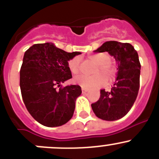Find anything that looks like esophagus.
Instances as JSON below:
<instances>
[{
    "label": "esophagus",
    "mask_w": 159,
    "mask_h": 159,
    "mask_svg": "<svg viewBox=\"0 0 159 159\" xmlns=\"http://www.w3.org/2000/svg\"><path fill=\"white\" fill-rule=\"evenodd\" d=\"M87 91H88V89H87V88H84V87H82V92H83V93H87Z\"/></svg>",
    "instance_id": "34e87169"
}]
</instances>
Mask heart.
<instances>
[{
  "label": "heart",
  "mask_w": 159,
  "mask_h": 159,
  "mask_svg": "<svg viewBox=\"0 0 159 159\" xmlns=\"http://www.w3.org/2000/svg\"><path fill=\"white\" fill-rule=\"evenodd\" d=\"M90 58L97 65H98V66L95 69L94 73L101 72L108 80H111L115 76L116 71L114 68L110 65L111 59L108 54L101 53V54L91 55ZM68 67L72 75H77L80 72V58L78 57H75L69 60L68 62ZM73 82L84 88H91V87H98L102 86L105 83V80L101 74H96L93 76L78 75L73 79Z\"/></svg>",
  "instance_id": "1"
}]
</instances>
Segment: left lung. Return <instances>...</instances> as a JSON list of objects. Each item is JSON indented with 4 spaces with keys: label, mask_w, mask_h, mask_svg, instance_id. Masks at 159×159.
I'll return each instance as SVG.
<instances>
[{
    "label": "left lung",
    "mask_w": 159,
    "mask_h": 159,
    "mask_svg": "<svg viewBox=\"0 0 159 159\" xmlns=\"http://www.w3.org/2000/svg\"><path fill=\"white\" fill-rule=\"evenodd\" d=\"M107 52L118 65L116 81L111 91L101 90V96L91 107L97 117L115 121L126 116L137 99L140 87V63L138 54L129 43L107 41L94 52Z\"/></svg>",
    "instance_id": "1"
}]
</instances>
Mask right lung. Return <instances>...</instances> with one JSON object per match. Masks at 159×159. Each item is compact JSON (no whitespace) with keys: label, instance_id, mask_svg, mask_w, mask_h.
Wrapping results in <instances>:
<instances>
[{"label":"right lung","instance_id":"obj_1","mask_svg":"<svg viewBox=\"0 0 159 159\" xmlns=\"http://www.w3.org/2000/svg\"><path fill=\"white\" fill-rule=\"evenodd\" d=\"M80 54L66 52L51 43H37L25 52L20 69L21 93L27 110L39 123L60 126L73 116L81 87H61V84L72 78L68 61Z\"/></svg>","mask_w":159,"mask_h":159}]
</instances>
